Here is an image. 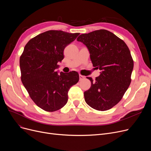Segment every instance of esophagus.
Instances as JSON below:
<instances>
[{
    "label": "esophagus",
    "instance_id": "esophagus-1",
    "mask_svg": "<svg viewBox=\"0 0 151 151\" xmlns=\"http://www.w3.org/2000/svg\"><path fill=\"white\" fill-rule=\"evenodd\" d=\"M85 78V76H83V75H80V80H84V79Z\"/></svg>",
    "mask_w": 151,
    "mask_h": 151
}]
</instances>
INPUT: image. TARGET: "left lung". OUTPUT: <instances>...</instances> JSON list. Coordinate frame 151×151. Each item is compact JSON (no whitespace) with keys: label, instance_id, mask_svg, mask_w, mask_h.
<instances>
[{"label":"left lung","instance_id":"8db88e82","mask_svg":"<svg viewBox=\"0 0 151 151\" xmlns=\"http://www.w3.org/2000/svg\"><path fill=\"white\" fill-rule=\"evenodd\" d=\"M77 41L89 51L93 67L101 71L89 90L84 93L86 102L98 111H106L117 105L130 84L133 60L127 45L113 33L100 29L80 35Z\"/></svg>","mask_w":151,"mask_h":151}]
</instances>
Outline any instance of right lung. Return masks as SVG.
<instances>
[{"label": "right lung", "instance_id": "1", "mask_svg": "<svg viewBox=\"0 0 151 151\" xmlns=\"http://www.w3.org/2000/svg\"><path fill=\"white\" fill-rule=\"evenodd\" d=\"M80 33L48 30L31 38L19 59L21 80L35 104L47 112L58 111L68 101V92L80 77L75 71L58 74L65 47Z\"/></svg>", "mask_w": 151, "mask_h": 151}]
</instances>
